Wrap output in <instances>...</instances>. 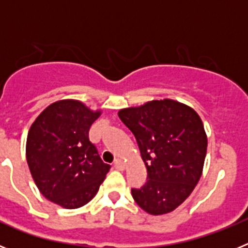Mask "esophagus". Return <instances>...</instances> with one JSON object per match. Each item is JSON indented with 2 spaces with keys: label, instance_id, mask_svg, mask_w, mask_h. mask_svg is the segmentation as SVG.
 Wrapping results in <instances>:
<instances>
[{
  "label": "esophagus",
  "instance_id": "esophagus-1",
  "mask_svg": "<svg viewBox=\"0 0 248 248\" xmlns=\"http://www.w3.org/2000/svg\"><path fill=\"white\" fill-rule=\"evenodd\" d=\"M114 168L118 169V170H124L125 165H124V163H123L122 160L117 159V160H115V161H114Z\"/></svg>",
  "mask_w": 248,
  "mask_h": 248
}]
</instances>
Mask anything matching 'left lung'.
Here are the masks:
<instances>
[{
  "instance_id": "obj_1",
  "label": "left lung",
  "mask_w": 248,
  "mask_h": 248,
  "mask_svg": "<svg viewBox=\"0 0 248 248\" xmlns=\"http://www.w3.org/2000/svg\"><path fill=\"white\" fill-rule=\"evenodd\" d=\"M134 134L148 170V181L131 189L148 214L171 212L198 185L205 163L207 138L199 114L171 99L153 100L118 113Z\"/></svg>"
}]
</instances>
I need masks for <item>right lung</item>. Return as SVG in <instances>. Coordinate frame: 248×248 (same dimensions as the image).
<instances>
[{
    "mask_svg": "<svg viewBox=\"0 0 248 248\" xmlns=\"http://www.w3.org/2000/svg\"><path fill=\"white\" fill-rule=\"evenodd\" d=\"M99 115L78 100H59L28 131L26 156L34 183L47 200L64 209L88 203L110 169L89 140Z\"/></svg>",
    "mask_w": 248,
    "mask_h": 248,
    "instance_id": "1",
    "label": "right lung"
}]
</instances>
